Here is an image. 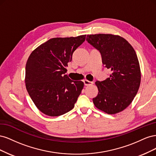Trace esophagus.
<instances>
[{
    "label": "esophagus",
    "instance_id": "1",
    "mask_svg": "<svg viewBox=\"0 0 156 156\" xmlns=\"http://www.w3.org/2000/svg\"><path fill=\"white\" fill-rule=\"evenodd\" d=\"M83 82H84V85H85V86H90V85H91V84H93L92 82L89 81H88V80H86V79L84 80Z\"/></svg>",
    "mask_w": 156,
    "mask_h": 156
}]
</instances>
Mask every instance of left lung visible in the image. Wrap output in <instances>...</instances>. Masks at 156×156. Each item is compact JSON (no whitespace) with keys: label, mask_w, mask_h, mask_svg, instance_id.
Wrapping results in <instances>:
<instances>
[{"label":"left lung","mask_w":156,"mask_h":156,"mask_svg":"<svg viewBox=\"0 0 156 156\" xmlns=\"http://www.w3.org/2000/svg\"><path fill=\"white\" fill-rule=\"evenodd\" d=\"M87 41L100 51L103 64L111 71L107 79L96 82L99 92L94 104L107 114L120 112L131 104L139 90L141 74L137 56L120 36L87 35Z\"/></svg>","instance_id":"1"}]
</instances>
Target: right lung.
<instances>
[{
    "label": "right lung",
    "mask_w": 156,
    "mask_h": 156,
    "mask_svg": "<svg viewBox=\"0 0 156 156\" xmlns=\"http://www.w3.org/2000/svg\"><path fill=\"white\" fill-rule=\"evenodd\" d=\"M86 35L54 37L32 52L26 64L25 84L36 107L50 116L62 115L74 107L84 83L71 80L66 67Z\"/></svg>",
    "instance_id": "obj_1"
}]
</instances>
